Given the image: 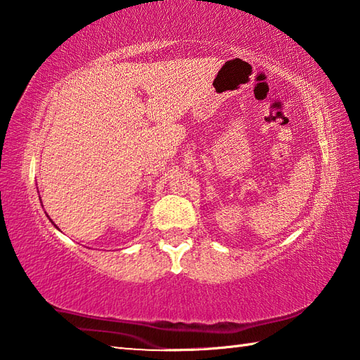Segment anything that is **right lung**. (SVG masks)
Instances as JSON below:
<instances>
[{
  "mask_svg": "<svg viewBox=\"0 0 360 360\" xmlns=\"http://www.w3.org/2000/svg\"><path fill=\"white\" fill-rule=\"evenodd\" d=\"M47 217H49V215H47ZM49 220H51V219H49ZM51 221H52V220H51ZM52 225H53L55 228H57V229H58V226H57V225H55V223H53V221H52Z\"/></svg>",
  "mask_w": 360,
  "mask_h": 360,
  "instance_id": "right-lung-1",
  "label": "right lung"
}]
</instances>
